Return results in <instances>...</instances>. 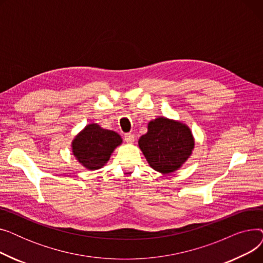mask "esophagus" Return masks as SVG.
Masks as SVG:
<instances>
[{
	"instance_id": "1",
	"label": "esophagus",
	"mask_w": 263,
	"mask_h": 263,
	"mask_svg": "<svg viewBox=\"0 0 263 263\" xmlns=\"http://www.w3.org/2000/svg\"><path fill=\"white\" fill-rule=\"evenodd\" d=\"M124 141H126L128 144H132L135 141V137L131 133H126L124 134Z\"/></svg>"
}]
</instances>
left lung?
<instances>
[{"mask_svg":"<svg viewBox=\"0 0 263 263\" xmlns=\"http://www.w3.org/2000/svg\"><path fill=\"white\" fill-rule=\"evenodd\" d=\"M139 147L149 166L161 174H171L191 157L195 140L185 123L166 117L149 121L148 131L139 140Z\"/></svg>","mask_w":263,"mask_h":263,"instance_id":"1","label":"left lung"}]
</instances>
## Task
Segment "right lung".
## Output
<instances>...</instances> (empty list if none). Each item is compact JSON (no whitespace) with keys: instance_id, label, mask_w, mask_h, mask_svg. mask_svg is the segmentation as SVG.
Masks as SVG:
<instances>
[{"instance_id":"add662e5","label":"right lung","mask_w":263,"mask_h":263,"mask_svg":"<svg viewBox=\"0 0 263 263\" xmlns=\"http://www.w3.org/2000/svg\"><path fill=\"white\" fill-rule=\"evenodd\" d=\"M121 143V136L115 131L103 129L98 123H89L76 135L71 150L83 167L96 171L104 166Z\"/></svg>"}]
</instances>
